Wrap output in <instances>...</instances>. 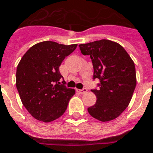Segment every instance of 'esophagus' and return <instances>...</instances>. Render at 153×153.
I'll return each mask as SVG.
<instances>
[{"instance_id": "1", "label": "esophagus", "mask_w": 153, "mask_h": 153, "mask_svg": "<svg viewBox=\"0 0 153 153\" xmlns=\"http://www.w3.org/2000/svg\"><path fill=\"white\" fill-rule=\"evenodd\" d=\"M87 91H88V90H87L86 88H83V89H81V90H79V89H77V91H78V92H79L80 94L86 93Z\"/></svg>"}]
</instances>
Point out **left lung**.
I'll return each instance as SVG.
<instances>
[{"instance_id":"1","label":"left lung","mask_w":153,"mask_h":153,"mask_svg":"<svg viewBox=\"0 0 153 153\" xmlns=\"http://www.w3.org/2000/svg\"><path fill=\"white\" fill-rule=\"evenodd\" d=\"M79 46L83 55L91 57L93 79H100L99 88L91 90L97 102L88 108V113L103 123L117 118L131 102L136 86L133 60L122 45L108 39Z\"/></svg>"}]
</instances>
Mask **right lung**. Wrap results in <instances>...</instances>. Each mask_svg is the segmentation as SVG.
Here are the masks:
<instances>
[{
	"mask_svg": "<svg viewBox=\"0 0 153 153\" xmlns=\"http://www.w3.org/2000/svg\"><path fill=\"white\" fill-rule=\"evenodd\" d=\"M76 48V44L43 41L30 47L20 60L17 89L23 106L36 119L50 123L66 110L75 90L60 84L62 75L59 66Z\"/></svg>",
	"mask_w": 153,
	"mask_h": 153,
	"instance_id": "1",
	"label": "right lung"
}]
</instances>
